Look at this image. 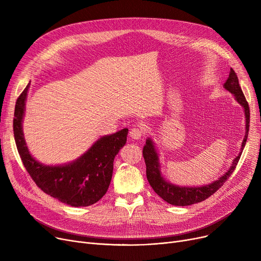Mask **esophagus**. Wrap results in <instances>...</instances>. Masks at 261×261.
<instances>
[{"instance_id": "esophagus-1", "label": "esophagus", "mask_w": 261, "mask_h": 261, "mask_svg": "<svg viewBox=\"0 0 261 261\" xmlns=\"http://www.w3.org/2000/svg\"><path fill=\"white\" fill-rule=\"evenodd\" d=\"M129 135H130V138L133 140H139L144 135V130L142 128H136V127L132 128L130 130Z\"/></svg>"}]
</instances>
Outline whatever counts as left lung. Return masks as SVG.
Wrapping results in <instances>:
<instances>
[{"label":"left lung","instance_id":"8db88e82","mask_svg":"<svg viewBox=\"0 0 261 261\" xmlns=\"http://www.w3.org/2000/svg\"><path fill=\"white\" fill-rule=\"evenodd\" d=\"M223 88L227 90L229 93L234 95L235 100L238 101L239 105L242 106L244 110V116H245V135L241 144V149L239 154L234 159L231 163V166L229 169L218 180L210 183L207 185L197 186V187H189V186H179L174 185L164 179L162 172H161V163L159 159V153L155 149L153 141L148 138L146 140V145L143 149V155L146 163V174L147 180L152 187L155 193L164 200L169 204L175 205V206H187L195 203H199L207 199L212 195H214L216 191L223 186L225 181L230 176V174L236 168L237 163L241 156L242 150L245 146L246 140H248L249 135V128H250V108L249 103L246 101L244 95L242 93L241 87L239 86V80L235 73V71L230 68L229 76L226 79Z\"/></svg>","mask_w":261,"mask_h":261}]
</instances>
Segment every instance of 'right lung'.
<instances>
[{"mask_svg":"<svg viewBox=\"0 0 261 261\" xmlns=\"http://www.w3.org/2000/svg\"><path fill=\"white\" fill-rule=\"evenodd\" d=\"M30 84L19 96L15 108L13 134L23 165L45 194L74 207L89 206L107 193L113 173V162L127 142L128 129L101 136L77 160L63 165H44L26 146L23 133L25 101Z\"/></svg>","mask_w":261,"mask_h":261,"instance_id":"1","label":"right lung"}]
</instances>
